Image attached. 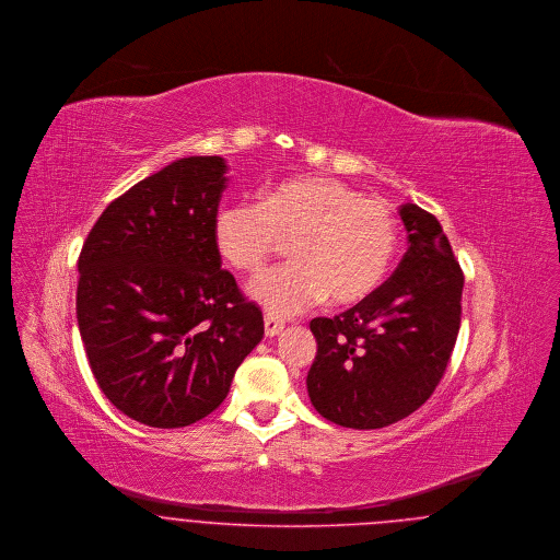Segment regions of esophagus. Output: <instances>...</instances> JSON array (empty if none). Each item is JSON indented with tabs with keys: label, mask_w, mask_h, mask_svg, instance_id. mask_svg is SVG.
Instances as JSON below:
<instances>
[{
	"label": "esophagus",
	"mask_w": 560,
	"mask_h": 560,
	"mask_svg": "<svg viewBox=\"0 0 560 560\" xmlns=\"http://www.w3.org/2000/svg\"><path fill=\"white\" fill-rule=\"evenodd\" d=\"M285 328V322H281V319H275V317H270V315H266L264 317V329H266V336H277L279 331H283Z\"/></svg>",
	"instance_id": "obj_1"
}]
</instances>
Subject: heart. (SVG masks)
<instances>
[{"label":"heart","mask_w":560,"mask_h":560,"mask_svg":"<svg viewBox=\"0 0 560 560\" xmlns=\"http://www.w3.org/2000/svg\"><path fill=\"white\" fill-rule=\"evenodd\" d=\"M292 240V262L249 283L247 294L270 317H288L328 298L351 306L387 277L397 247V218L387 200L326 175L270 186L262 202L218 209L213 245L234 270L254 275Z\"/></svg>","instance_id":"b5f03b06"}]
</instances>
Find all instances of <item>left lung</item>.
<instances>
[{
	"instance_id": "8db88e82",
	"label": "left lung",
	"mask_w": 560,
	"mask_h": 560,
	"mask_svg": "<svg viewBox=\"0 0 560 560\" xmlns=\"http://www.w3.org/2000/svg\"><path fill=\"white\" fill-rule=\"evenodd\" d=\"M408 249L353 308L317 317L306 376L315 410L342 428L381 429L421 408L444 376L460 326L463 272L440 222L406 202Z\"/></svg>"
}]
</instances>
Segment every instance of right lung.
<instances>
[{"instance_id":"obj_1","label":"right lung","mask_w":560,"mask_h":560,"mask_svg":"<svg viewBox=\"0 0 560 560\" xmlns=\"http://www.w3.org/2000/svg\"><path fill=\"white\" fill-rule=\"evenodd\" d=\"M226 161L179 159L112 200L78 260V328L105 397L132 421L186 428L231 392L262 340L213 245Z\"/></svg>"}]
</instances>
